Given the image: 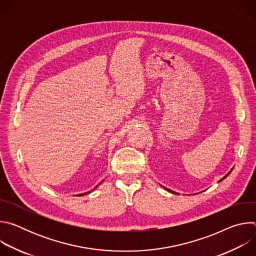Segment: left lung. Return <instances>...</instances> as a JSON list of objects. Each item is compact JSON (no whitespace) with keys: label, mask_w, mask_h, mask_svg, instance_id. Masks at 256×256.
Here are the masks:
<instances>
[{"label":"left lung","mask_w":256,"mask_h":256,"mask_svg":"<svg viewBox=\"0 0 256 256\" xmlns=\"http://www.w3.org/2000/svg\"><path fill=\"white\" fill-rule=\"evenodd\" d=\"M230 172H231V171H230ZM230 172H229V173H228V174H227V175H226V176H225V177H224V178H226V177H227V176H228V175H229V174H230ZM224 178H222V179H221V180H220V181H222V180H223V179H224ZM166 190H168V192H172V194H176V192H172V190H167V188H166Z\"/></svg>","instance_id":"8db88e82"}]
</instances>
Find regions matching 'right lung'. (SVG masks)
Here are the masks:
<instances>
[{"label": "right lung", "instance_id": "add662e5", "mask_svg": "<svg viewBox=\"0 0 256 256\" xmlns=\"http://www.w3.org/2000/svg\"><path fill=\"white\" fill-rule=\"evenodd\" d=\"M88 194V192H85V194H80V196H84V194Z\"/></svg>", "mask_w": 256, "mask_h": 256}]
</instances>
